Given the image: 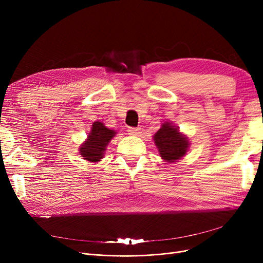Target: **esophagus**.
Segmentation results:
<instances>
[{"label": "esophagus", "instance_id": "obj_1", "mask_svg": "<svg viewBox=\"0 0 263 263\" xmlns=\"http://www.w3.org/2000/svg\"><path fill=\"white\" fill-rule=\"evenodd\" d=\"M140 131H141V129H139V128H129V129H128V133H129L130 135H134V136L139 135V134H140Z\"/></svg>", "mask_w": 263, "mask_h": 263}]
</instances>
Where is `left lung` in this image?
Wrapping results in <instances>:
<instances>
[{"label": "left lung", "mask_w": 263, "mask_h": 263, "mask_svg": "<svg viewBox=\"0 0 263 263\" xmlns=\"http://www.w3.org/2000/svg\"><path fill=\"white\" fill-rule=\"evenodd\" d=\"M154 142L160 157L167 163H175L185 157L190 148L189 137L171 121L162 123L154 135Z\"/></svg>", "instance_id": "8db88e82"}]
</instances>
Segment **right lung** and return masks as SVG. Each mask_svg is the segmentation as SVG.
<instances>
[{"label": "right lung", "instance_id": "right-lung-1", "mask_svg": "<svg viewBox=\"0 0 263 263\" xmlns=\"http://www.w3.org/2000/svg\"><path fill=\"white\" fill-rule=\"evenodd\" d=\"M117 132L105 127L101 121H95L91 126L87 139L79 148V153L85 161L98 163L103 159L108 143L112 141Z\"/></svg>", "mask_w": 263, "mask_h": 263}]
</instances>
